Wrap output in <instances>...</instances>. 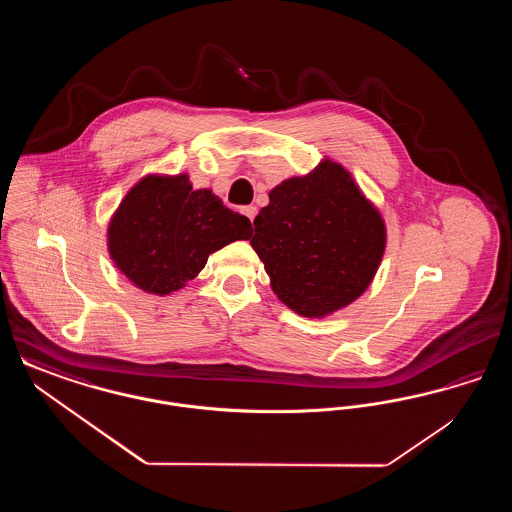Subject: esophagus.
<instances>
[{
    "label": "esophagus",
    "instance_id": "obj_1",
    "mask_svg": "<svg viewBox=\"0 0 512 512\" xmlns=\"http://www.w3.org/2000/svg\"><path fill=\"white\" fill-rule=\"evenodd\" d=\"M244 215L253 222L255 215H257V207L255 205H247V207H244Z\"/></svg>",
    "mask_w": 512,
    "mask_h": 512
}]
</instances>
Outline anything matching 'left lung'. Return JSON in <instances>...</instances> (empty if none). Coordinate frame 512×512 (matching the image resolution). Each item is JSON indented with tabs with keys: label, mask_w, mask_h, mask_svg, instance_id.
Here are the masks:
<instances>
[{
	"label": "left lung",
	"mask_w": 512,
	"mask_h": 512,
	"mask_svg": "<svg viewBox=\"0 0 512 512\" xmlns=\"http://www.w3.org/2000/svg\"><path fill=\"white\" fill-rule=\"evenodd\" d=\"M251 247L278 299L307 318L330 317L359 299L382 263L388 232L353 174L324 157L280 182L253 220Z\"/></svg>",
	"instance_id": "8db88e82"
}]
</instances>
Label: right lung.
<instances>
[{
    "instance_id": "add662e5",
    "label": "right lung",
    "mask_w": 512,
    "mask_h": 512,
    "mask_svg": "<svg viewBox=\"0 0 512 512\" xmlns=\"http://www.w3.org/2000/svg\"><path fill=\"white\" fill-rule=\"evenodd\" d=\"M251 234L247 217L222 205L213 190H194L186 172H153L111 215L107 251L136 288L165 297L194 280L211 253Z\"/></svg>"
}]
</instances>
